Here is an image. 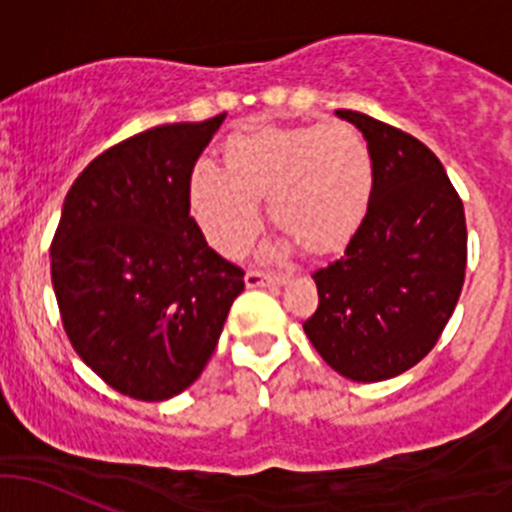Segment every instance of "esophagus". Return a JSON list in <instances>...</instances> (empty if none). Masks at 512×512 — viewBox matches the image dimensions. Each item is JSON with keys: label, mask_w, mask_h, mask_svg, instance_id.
<instances>
[{"label": "esophagus", "mask_w": 512, "mask_h": 512, "mask_svg": "<svg viewBox=\"0 0 512 512\" xmlns=\"http://www.w3.org/2000/svg\"><path fill=\"white\" fill-rule=\"evenodd\" d=\"M287 277L282 275H265V272H247L245 275V285L250 289L255 287H285Z\"/></svg>", "instance_id": "1"}]
</instances>
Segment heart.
Returning <instances> with one entry per match:
<instances>
[{
  "label": "heart",
  "instance_id": "heart-1",
  "mask_svg": "<svg viewBox=\"0 0 512 512\" xmlns=\"http://www.w3.org/2000/svg\"><path fill=\"white\" fill-rule=\"evenodd\" d=\"M225 170L195 165L188 203L205 240L237 255L260 230V200L307 255L342 252L366 218L374 165L354 128L260 126L232 133L223 146Z\"/></svg>",
  "mask_w": 512,
  "mask_h": 512
}]
</instances>
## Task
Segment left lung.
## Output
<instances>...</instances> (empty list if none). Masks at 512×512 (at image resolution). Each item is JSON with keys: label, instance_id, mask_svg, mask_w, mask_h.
Listing matches in <instances>:
<instances>
[{"label": "left lung", "instance_id": "left-lung-1", "mask_svg": "<svg viewBox=\"0 0 512 512\" xmlns=\"http://www.w3.org/2000/svg\"><path fill=\"white\" fill-rule=\"evenodd\" d=\"M374 165L369 210L344 257L314 272L319 307L304 334L352 381L416 366L446 329L466 277V213L441 160L421 141L359 111Z\"/></svg>", "mask_w": 512, "mask_h": 512}]
</instances>
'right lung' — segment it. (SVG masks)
I'll list each match as a JSON object with an SVG mask.
<instances>
[{
    "label": "right lung",
    "instance_id": "1",
    "mask_svg": "<svg viewBox=\"0 0 512 512\" xmlns=\"http://www.w3.org/2000/svg\"><path fill=\"white\" fill-rule=\"evenodd\" d=\"M223 121L158 126L108 148L61 208L51 285L66 337L131 399L188 389L245 289V272L208 247L188 203L195 160Z\"/></svg>",
    "mask_w": 512,
    "mask_h": 512
}]
</instances>
